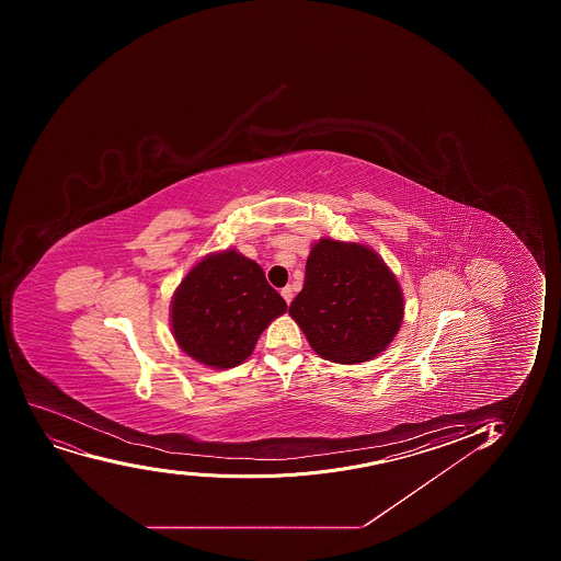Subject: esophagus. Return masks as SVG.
<instances>
[{"instance_id": "obj_1", "label": "esophagus", "mask_w": 561, "mask_h": 561, "mask_svg": "<svg viewBox=\"0 0 561 561\" xmlns=\"http://www.w3.org/2000/svg\"><path fill=\"white\" fill-rule=\"evenodd\" d=\"M282 296H284V300L287 301V306H289L290 301H293V287L285 285L284 289H282Z\"/></svg>"}]
</instances>
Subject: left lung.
I'll list each match as a JSON object with an SVG mask.
<instances>
[{
  "label": "left lung",
  "mask_w": 561,
  "mask_h": 561,
  "mask_svg": "<svg viewBox=\"0 0 561 561\" xmlns=\"http://www.w3.org/2000/svg\"><path fill=\"white\" fill-rule=\"evenodd\" d=\"M289 314L317 355L360 364L380 355L399 333L404 296L375 250L322 238L312 244L306 284Z\"/></svg>",
  "instance_id": "left-lung-1"
}]
</instances>
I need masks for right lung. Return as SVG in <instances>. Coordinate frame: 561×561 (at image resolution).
I'll use <instances>...</instances> for the list:
<instances>
[{"label": "right lung", "instance_id": "add662e5", "mask_svg": "<svg viewBox=\"0 0 561 561\" xmlns=\"http://www.w3.org/2000/svg\"><path fill=\"white\" fill-rule=\"evenodd\" d=\"M287 311L265 272L238 250L206 255L172 298V333L194 360L228 369L247 360L260 334Z\"/></svg>", "mask_w": 561, "mask_h": 561}]
</instances>
